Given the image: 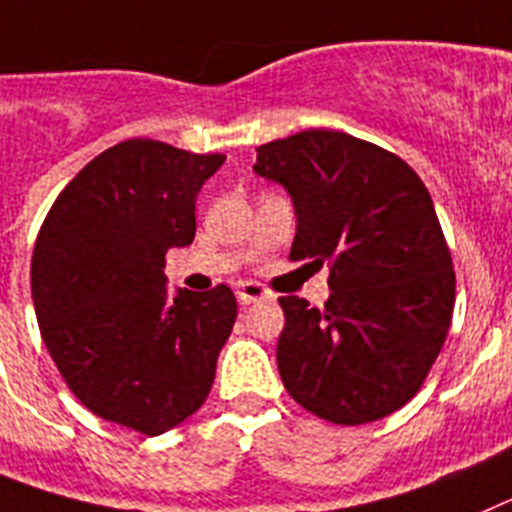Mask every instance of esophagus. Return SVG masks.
Here are the masks:
<instances>
[{"label": "esophagus", "instance_id": "34e87169", "mask_svg": "<svg viewBox=\"0 0 512 512\" xmlns=\"http://www.w3.org/2000/svg\"><path fill=\"white\" fill-rule=\"evenodd\" d=\"M237 299L242 306H250L255 304V301L270 299V291H265L260 283H242V286L237 288Z\"/></svg>", "mask_w": 512, "mask_h": 512}]
</instances>
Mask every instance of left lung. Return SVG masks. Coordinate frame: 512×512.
I'll return each instance as SVG.
<instances>
[{
    "label": "left lung",
    "instance_id": "left-lung-1",
    "mask_svg": "<svg viewBox=\"0 0 512 512\" xmlns=\"http://www.w3.org/2000/svg\"><path fill=\"white\" fill-rule=\"evenodd\" d=\"M252 170L291 195V260L330 262L324 309L278 299L283 386L335 425L391 415L441 353L456 299L428 188L397 154L327 128L260 146Z\"/></svg>",
    "mask_w": 512,
    "mask_h": 512
}]
</instances>
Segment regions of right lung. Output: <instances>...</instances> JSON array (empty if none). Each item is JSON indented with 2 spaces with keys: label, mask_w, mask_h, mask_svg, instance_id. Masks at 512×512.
Masks as SVG:
<instances>
[{
  "label": "right lung",
  "mask_w": 512,
  "mask_h": 512,
  "mask_svg": "<svg viewBox=\"0 0 512 512\" xmlns=\"http://www.w3.org/2000/svg\"><path fill=\"white\" fill-rule=\"evenodd\" d=\"M226 162L151 139L115 144L61 190L35 239L43 342L102 420L162 435L211 391L237 319L231 288L167 291L164 255L195 237V198Z\"/></svg>",
  "instance_id": "1"
}]
</instances>
